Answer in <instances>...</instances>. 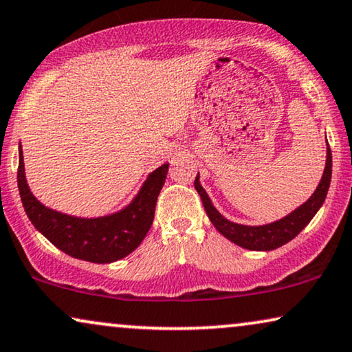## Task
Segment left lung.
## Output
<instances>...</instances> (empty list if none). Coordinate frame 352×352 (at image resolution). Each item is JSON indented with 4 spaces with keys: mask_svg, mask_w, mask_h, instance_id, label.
<instances>
[{
    "mask_svg": "<svg viewBox=\"0 0 352 352\" xmlns=\"http://www.w3.org/2000/svg\"><path fill=\"white\" fill-rule=\"evenodd\" d=\"M331 181V150L330 145L327 147V165L325 171H323L322 181L316 192L312 194L307 202L300 205L299 208H296L293 213L281 218L275 223L263 226H245V225H237L226 220L225 217L220 215V212L213 207L212 200L208 199L207 192L204 190V187L199 182V175L195 177L194 186L197 189V192L202 199L204 208L207 212V215L212 221V225L221 232L226 239H230L231 243H234L241 248L249 249V250H273L276 248H281L286 243H289L291 239H294L305 226L309 225V221L316 217L318 208L322 207L325 202V197L328 194V187H330Z\"/></svg>",
    "mask_w": 352,
    "mask_h": 352,
    "instance_id": "1",
    "label": "left lung"
}]
</instances>
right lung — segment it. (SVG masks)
<instances>
[{
    "label": "right lung",
    "mask_w": 352,
    "mask_h": 352,
    "mask_svg": "<svg viewBox=\"0 0 352 352\" xmlns=\"http://www.w3.org/2000/svg\"><path fill=\"white\" fill-rule=\"evenodd\" d=\"M166 175L168 163L150 173L137 197L121 212L102 218H76L45 207L32 195L19 147L17 186L32 225L65 254L94 263L116 262L142 243L153 223L155 205Z\"/></svg>",
    "instance_id": "1"
}]
</instances>
